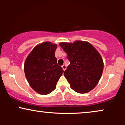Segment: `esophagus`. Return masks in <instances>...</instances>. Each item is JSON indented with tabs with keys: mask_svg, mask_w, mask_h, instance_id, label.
Wrapping results in <instances>:
<instances>
[{
	"mask_svg": "<svg viewBox=\"0 0 125 125\" xmlns=\"http://www.w3.org/2000/svg\"><path fill=\"white\" fill-rule=\"evenodd\" d=\"M62 69H63V71H65L66 69V66L65 64H63V65L62 66Z\"/></svg>",
	"mask_w": 125,
	"mask_h": 125,
	"instance_id": "obj_1",
	"label": "esophagus"
}]
</instances>
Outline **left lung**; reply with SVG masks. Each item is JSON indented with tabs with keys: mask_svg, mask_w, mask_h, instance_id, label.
I'll use <instances>...</instances> for the list:
<instances>
[{
	"mask_svg": "<svg viewBox=\"0 0 125 125\" xmlns=\"http://www.w3.org/2000/svg\"><path fill=\"white\" fill-rule=\"evenodd\" d=\"M66 53L70 64L64 76L73 90L85 94L92 90L99 81L104 62L99 53L87 42H63L59 44Z\"/></svg>",
	"mask_w": 125,
	"mask_h": 125,
	"instance_id": "left-lung-1",
	"label": "left lung"
}]
</instances>
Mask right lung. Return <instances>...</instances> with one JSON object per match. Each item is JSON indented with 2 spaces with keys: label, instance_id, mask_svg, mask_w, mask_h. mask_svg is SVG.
Listing matches in <instances>:
<instances>
[{
  "label": "right lung",
  "instance_id": "1",
  "mask_svg": "<svg viewBox=\"0 0 125 125\" xmlns=\"http://www.w3.org/2000/svg\"><path fill=\"white\" fill-rule=\"evenodd\" d=\"M57 45L46 42L36 46L24 64L26 77L36 92L48 94L53 91L63 69L57 63L54 52Z\"/></svg>",
  "mask_w": 125,
  "mask_h": 125
}]
</instances>
